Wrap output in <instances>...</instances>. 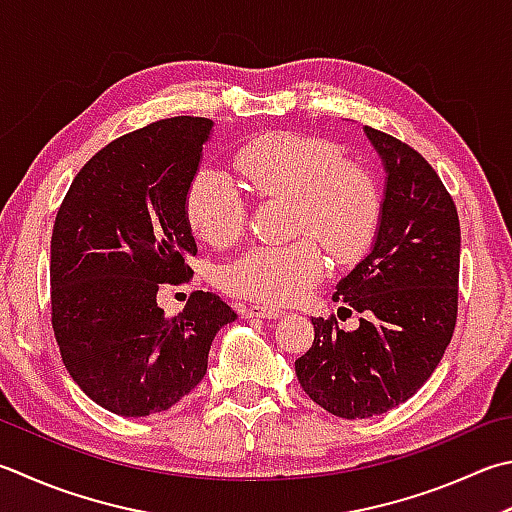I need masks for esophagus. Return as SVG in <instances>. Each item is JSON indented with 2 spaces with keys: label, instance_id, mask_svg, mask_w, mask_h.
Returning <instances> with one entry per match:
<instances>
[{
  "label": "esophagus",
  "instance_id": "esophagus-1",
  "mask_svg": "<svg viewBox=\"0 0 512 512\" xmlns=\"http://www.w3.org/2000/svg\"><path fill=\"white\" fill-rule=\"evenodd\" d=\"M243 318H281L283 312L281 310H274V307H267V305H247L240 310Z\"/></svg>",
  "mask_w": 512,
  "mask_h": 512
}]
</instances>
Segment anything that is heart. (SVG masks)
I'll return each mask as SVG.
<instances>
[{"label": "heart", "mask_w": 512, "mask_h": 512, "mask_svg": "<svg viewBox=\"0 0 512 512\" xmlns=\"http://www.w3.org/2000/svg\"><path fill=\"white\" fill-rule=\"evenodd\" d=\"M236 169L254 196L292 200L294 234L314 235L336 263H354L368 252L381 194L361 165L343 162L339 144L294 131L267 133L238 151ZM185 211L194 234L211 247H229L245 234L247 200L218 169H200L191 178ZM313 239L249 249L220 272V285L267 305L303 301L327 269L322 244Z\"/></svg>", "instance_id": "1"}]
</instances>
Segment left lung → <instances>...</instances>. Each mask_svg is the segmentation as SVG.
Segmentation results:
<instances>
[{
	"mask_svg": "<svg viewBox=\"0 0 512 512\" xmlns=\"http://www.w3.org/2000/svg\"><path fill=\"white\" fill-rule=\"evenodd\" d=\"M365 136L388 173L379 229L332 296L361 314L359 327L312 318L314 343L294 363L307 397L343 419L397 408L430 379L455 332L459 298L455 202L419 151L372 127Z\"/></svg>",
	"mask_w": 512,
	"mask_h": 512,
	"instance_id": "obj_1",
	"label": "left lung"
}]
</instances>
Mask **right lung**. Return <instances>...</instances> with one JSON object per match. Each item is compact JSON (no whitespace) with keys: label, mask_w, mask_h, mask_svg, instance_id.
<instances>
[{"label":"right lung","mask_w":512,"mask_h":512,"mask_svg":"<svg viewBox=\"0 0 512 512\" xmlns=\"http://www.w3.org/2000/svg\"><path fill=\"white\" fill-rule=\"evenodd\" d=\"M214 122L178 115L100 149L77 173L51 238V323L86 397L122 417L165 412L207 372L211 341L236 312L194 292L178 316L162 283H187L198 254L185 211Z\"/></svg>","instance_id":"obj_1"}]
</instances>
